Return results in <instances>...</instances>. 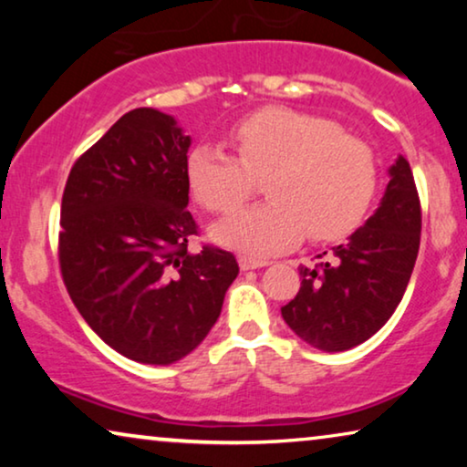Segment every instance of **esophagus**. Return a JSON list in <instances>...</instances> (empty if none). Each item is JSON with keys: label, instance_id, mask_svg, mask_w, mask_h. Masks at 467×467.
<instances>
[{"label": "esophagus", "instance_id": "34e87169", "mask_svg": "<svg viewBox=\"0 0 467 467\" xmlns=\"http://www.w3.org/2000/svg\"><path fill=\"white\" fill-rule=\"evenodd\" d=\"M267 265L264 259H251V257H240V270H257V267Z\"/></svg>", "mask_w": 467, "mask_h": 467}]
</instances>
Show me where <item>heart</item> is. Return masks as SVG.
Instances as JSON below:
<instances>
[{"instance_id": "heart-1", "label": "heart", "mask_w": 467, "mask_h": 467, "mask_svg": "<svg viewBox=\"0 0 467 467\" xmlns=\"http://www.w3.org/2000/svg\"><path fill=\"white\" fill-rule=\"evenodd\" d=\"M238 157L197 144L184 161L191 195L210 213H234L265 176L261 206L214 227V238L251 254L296 246L306 235L336 242L353 234L374 200L379 171L372 149L334 120L293 108H264L229 130Z\"/></svg>"}]
</instances>
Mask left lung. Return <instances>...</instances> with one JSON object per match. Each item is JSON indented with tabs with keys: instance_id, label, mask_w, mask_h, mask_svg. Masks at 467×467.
Listing matches in <instances>:
<instances>
[{
	"instance_id": "obj_1",
	"label": "left lung",
	"mask_w": 467,
	"mask_h": 467,
	"mask_svg": "<svg viewBox=\"0 0 467 467\" xmlns=\"http://www.w3.org/2000/svg\"><path fill=\"white\" fill-rule=\"evenodd\" d=\"M389 176L380 206L366 225L347 244L334 246L331 261L299 267L302 286L280 308L285 323L325 353H340L372 337L398 308L414 270L420 202L410 163L400 155Z\"/></svg>"
}]
</instances>
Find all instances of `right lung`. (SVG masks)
<instances>
[{"label": "right lung", "mask_w": 467, "mask_h": 467, "mask_svg": "<svg viewBox=\"0 0 467 467\" xmlns=\"http://www.w3.org/2000/svg\"><path fill=\"white\" fill-rule=\"evenodd\" d=\"M189 146L174 117L136 108L80 155L61 200L69 297L108 347L150 366L200 347L240 272L216 246L189 253Z\"/></svg>", "instance_id": "1"}]
</instances>
